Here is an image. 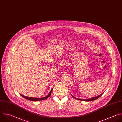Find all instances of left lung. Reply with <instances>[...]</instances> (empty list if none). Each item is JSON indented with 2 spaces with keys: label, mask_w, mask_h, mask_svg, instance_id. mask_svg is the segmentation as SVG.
Returning a JSON list of instances; mask_svg holds the SVG:
<instances>
[{
  "label": "left lung",
  "mask_w": 122,
  "mask_h": 122,
  "mask_svg": "<svg viewBox=\"0 0 122 122\" xmlns=\"http://www.w3.org/2000/svg\"><path fill=\"white\" fill-rule=\"evenodd\" d=\"M103 93H102L101 94H100V95H98V96H96V97H93V98H90V99H78V98H76V97H75L74 96H72L71 94V96L73 97H74V98H75V99H77V100H80V101H94V100H96V99H98L102 94Z\"/></svg>",
  "instance_id": "left-lung-1"
}]
</instances>
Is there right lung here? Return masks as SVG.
<instances>
[{"mask_svg":"<svg viewBox=\"0 0 122 122\" xmlns=\"http://www.w3.org/2000/svg\"><path fill=\"white\" fill-rule=\"evenodd\" d=\"M52 90H53V89L51 90V91H50V92H49V93L46 96V97H43V98H33V97H28V96H24L21 94H20L21 96H22L23 98H24L25 99H27L28 100H30V101H42V100H46V99L47 98H48L50 95H51V94L52 93Z\"/></svg>","mask_w":122,"mask_h":122,"instance_id":"obj_1","label":"right lung"}]
</instances>
